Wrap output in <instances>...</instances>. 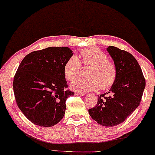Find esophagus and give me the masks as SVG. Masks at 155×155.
I'll use <instances>...</instances> for the list:
<instances>
[{
    "instance_id": "1",
    "label": "esophagus",
    "mask_w": 155,
    "mask_h": 155,
    "mask_svg": "<svg viewBox=\"0 0 155 155\" xmlns=\"http://www.w3.org/2000/svg\"><path fill=\"white\" fill-rule=\"evenodd\" d=\"M86 94L84 93V92H81V91H76L75 92V95H78V96H84Z\"/></svg>"
}]
</instances>
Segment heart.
<instances>
[{
    "label": "heart",
    "instance_id": "1",
    "mask_svg": "<svg viewBox=\"0 0 155 155\" xmlns=\"http://www.w3.org/2000/svg\"><path fill=\"white\" fill-rule=\"evenodd\" d=\"M81 61L84 66H91L88 72L89 79H76L71 84V88L81 92L97 91L101 88H110L116 80L117 70L115 64L108 60V56L97 47L84 48L81 51ZM81 72V62L79 57L73 55L66 61L64 66V76L72 81L79 77Z\"/></svg>",
    "mask_w": 155,
    "mask_h": 155
}]
</instances>
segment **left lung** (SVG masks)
Masks as SVG:
<instances>
[{
    "mask_svg": "<svg viewBox=\"0 0 155 155\" xmlns=\"http://www.w3.org/2000/svg\"><path fill=\"white\" fill-rule=\"evenodd\" d=\"M107 50L117 67V78L111 89L98 97L97 105L89 113L98 124L114 127L137 108L146 82L140 64L130 53L112 46Z\"/></svg>",
    "mask_w": 155,
    "mask_h": 155,
    "instance_id": "obj_1",
    "label": "left lung"
}]
</instances>
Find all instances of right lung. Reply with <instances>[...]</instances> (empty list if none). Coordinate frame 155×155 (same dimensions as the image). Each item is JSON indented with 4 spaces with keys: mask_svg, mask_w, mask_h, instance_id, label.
I'll return each instance as SVG.
<instances>
[{
    "mask_svg": "<svg viewBox=\"0 0 155 155\" xmlns=\"http://www.w3.org/2000/svg\"><path fill=\"white\" fill-rule=\"evenodd\" d=\"M72 55L68 47H48L26 55L18 68L13 83L15 101L34 124L50 127L64 117L66 99L74 95L66 89L64 74Z\"/></svg>",
    "mask_w": 155,
    "mask_h": 155,
    "instance_id": "obj_1",
    "label": "right lung"
}]
</instances>
